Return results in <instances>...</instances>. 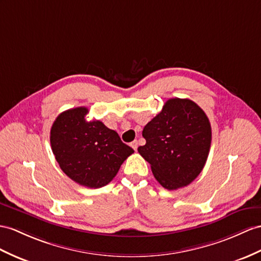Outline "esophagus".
Segmentation results:
<instances>
[{
  "mask_svg": "<svg viewBox=\"0 0 261 261\" xmlns=\"http://www.w3.org/2000/svg\"><path fill=\"white\" fill-rule=\"evenodd\" d=\"M130 146H132V148H133V149L136 150V149H137V147H138V143H137V141L132 142V143H130Z\"/></svg>",
  "mask_w": 261,
  "mask_h": 261,
  "instance_id": "1",
  "label": "esophagus"
}]
</instances>
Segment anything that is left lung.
I'll return each mask as SVG.
<instances>
[{
    "instance_id": "1",
    "label": "left lung",
    "mask_w": 261,
    "mask_h": 261,
    "mask_svg": "<svg viewBox=\"0 0 261 261\" xmlns=\"http://www.w3.org/2000/svg\"><path fill=\"white\" fill-rule=\"evenodd\" d=\"M138 152L150 164L156 180L168 190L189 185L204 168L212 144L205 112L188 98L168 99L143 129Z\"/></svg>"
}]
</instances>
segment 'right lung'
I'll list each match as a JSON object with an SVG mask.
<instances>
[{"label": "right lung", "instance_id": "add662e5", "mask_svg": "<svg viewBox=\"0 0 261 261\" xmlns=\"http://www.w3.org/2000/svg\"><path fill=\"white\" fill-rule=\"evenodd\" d=\"M88 110L61 113L50 128V147L61 169L82 186L100 188L116 176L134 149L100 120H86Z\"/></svg>", "mask_w": 261, "mask_h": 261}]
</instances>
